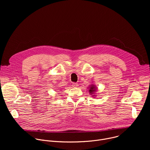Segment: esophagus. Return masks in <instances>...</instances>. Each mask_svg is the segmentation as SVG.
<instances>
[{"instance_id": "1", "label": "esophagus", "mask_w": 150, "mask_h": 150, "mask_svg": "<svg viewBox=\"0 0 150 150\" xmlns=\"http://www.w3.org/2000/svg\"><path fill=\"white\" fill-rule=\"evenodd\" d=\"M72 86L74 87H77L78 86V83H72Z\"/></svg>"}]
</instances>
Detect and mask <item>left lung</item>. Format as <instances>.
<instances>
[{
	"mask_svg": "<svg viewBox=\"0 0 150 150\" xmlns=\"http://www.w3.org/2000/svg\"><path fill=\"white\" fill-rule=\"evenodd\" d=\"M97 90V87H96L95 85L91 84V85H90V87H89V90H88V91H89V93H90V94H92V96H93H93H96L95 95H93V94H96L95 93H96Z\"/></svg>",
	"mask_w": 150,
	"mask_h": 150,
	"instance_id": "obj_1",
	"label": "left lung"
}]
</instances>
